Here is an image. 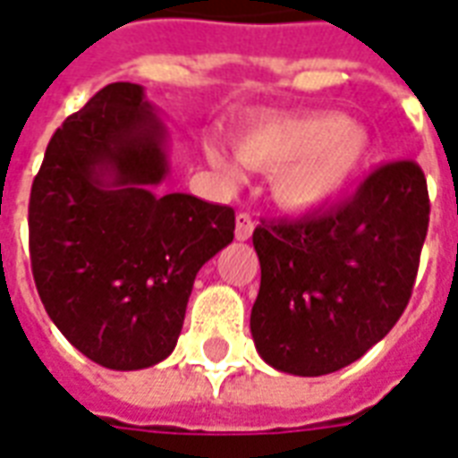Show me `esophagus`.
<instances>
[{"label":"esophagus","instance_id":"1","mask_svg":"<svg viewBox=\"0 0 458 458\" xmlns=\"http://www.w3.org/2000/svg\"><path fill=\"white\" fill-rule=\"evenodd\" d=\"M252 230H255V220H252V216H250V213H238V218H235V238L250 240Z\"/></svg>","mask_w":458,"mask_h":458}]
</instances>
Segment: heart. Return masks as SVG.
Returning <instances> with one entry per match:
<instances>
[{
  "label": "heart",
  "instance_id": "b5f03b06",
  "mask_svg": "<svg viewBox=\"0 0 458 458\" xmlns=\"http://www.w3.org/2000/svg\"><path fill=\"white\" fill-rule=\"evenodd\" d=\"M242 166L275 171L272 196L292 213H314L341 199L370 157L363 124L336 113H307L252 122L233 137ZM213 169L235 179L238 161L208 140L203 144Z\"/></svg>",
  "mask_w": 458,
  "mask_h": 458
}]
</instances>
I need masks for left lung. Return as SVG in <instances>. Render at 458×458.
Wrapping results in <instances>:
<instances>
[{
  "mask_svg": "<svg viewBox=\"0 0 458 458\" xmlns=\"http://www.w3.org/2000/svg\"><path fill=\"white\" fill-rule=\"evenodd\" d=\"M429 225L422 169L390 161L338 208L255 228L259 294L250 331L282 373H336L387 336L412 297Z\"/></svg>",
  "mask_w": 458,
  "mask_h": 458,
  "instance_id": "8db88e82",
  "label": "left lung"
}]
</instances>
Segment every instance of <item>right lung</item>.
<instances>
[{
    "label": "right lung",
    "mask_w": 458,
    "mask_h": 458,
    "mask_svg": "<svg viewBox=\"0 0 458 458\" xmlns=\"http://www.w3.org/2000/svg\"><path fill=\"white\" fill-rule=\"evenodd\" d=\"M166 140L141 85H107L55 130L31 186L38 297L58 331L110 370L171 355L199 269L233 242L230 206L157 191Z\"/></svg>",
    "instance_id": "1"
}]
</instances>
